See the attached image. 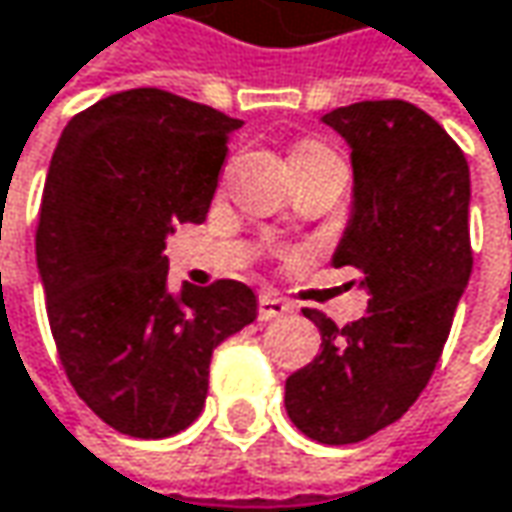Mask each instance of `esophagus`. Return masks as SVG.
<instances>
[{"mask_svg": "<svg viewBox=\"0 0 512 512\" xmlns=\"http://www.w3.org/2000/svg\"><path fill=\"white\" fill-rule=\"evenodd\" d=\"M286 313H289L286 301L275 298V295H260V301H257V318L260 321H272V318H281Z\"/></svg>", "mask_w": 512, "mask_h": 512, "instance_id": "1", "label": "esophagus"}]
</instances>
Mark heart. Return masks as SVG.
<instances>
[{
  "instance_id": "b5f03b06",
  "label": "heart",
  "mask_w": 512,
  "mask_h": 512,
  "mask_svg": "<svg viewBox=\"0 0 512 512\" xmlns=\"http://www.w3.org/2000/svg\"><path fill=\"white\" fill-rule=\"evenodd\" d=\"M321 153H327L324 147H318V144H301L298 150H295V159H307V156H321Z\"/></svg>"
}]
</instances>
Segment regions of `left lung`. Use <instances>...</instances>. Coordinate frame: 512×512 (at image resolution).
Instances as JSON below:
<instances>
[{
	"label": "left lung",
	"instance_id": "obj_1",
	"mask_svg": "<svg viewBox=\"0 0 512 512\" xmlns=\"http://www.w3.org/2000/svg\"><path fill=\"white\" fill-rule=\"evenodd\" d=\"M350 147L353 202L333 266L359 269L368 313L336 327L286 379L289 420L318 443H359L400 420L435 371L469 284V165L432 115L362 101L321 118Z\"/></svg>",
	"mask_w": 512,
	"mask_h": 512
}]
</instances>
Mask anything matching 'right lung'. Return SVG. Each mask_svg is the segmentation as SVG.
<instances>
[{
	"label": "right lung",
	"instance_id": "right-lung-1",
	"mask_svg": "<svg viewBox=\"0 0 512 512\" xmlns=\"http://www.w3.org/2000/svg\"><path fill=\"white\" fill-rule=\"evenodd\" d=\"M243 121L165 89L109 95L54 147L37 226L48 324L77 397L130 437L199 417L211 353L257 318L240 281L167 286V234L202 223Z\"/></svg>",
	"mask_w": 512,
	"mask_h": 512
}]
</instances>
